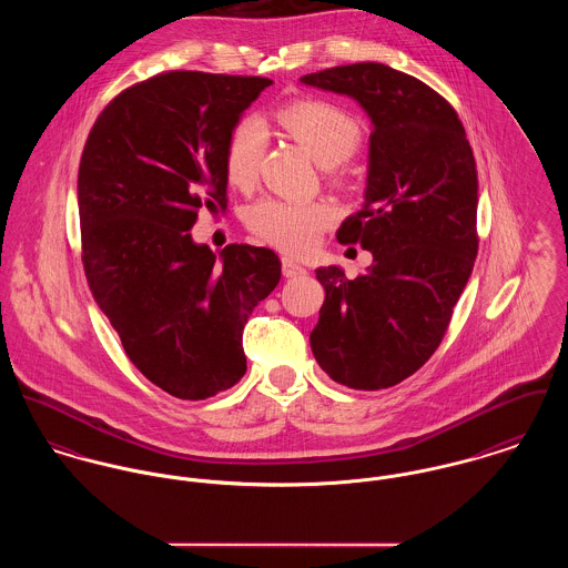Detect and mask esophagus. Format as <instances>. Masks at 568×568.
I'll return each mask as SVG.
<instances>
[{"label": "esophagus", "instance_id": "34e87169", "mask_svg": "<svg viewBox=\"0 0 568 568\" xmlns=\"http://www.w3.org/2000/svg\"><path fill=\"white\" fill-rule=\"evenodd\" d=\"M282 275L288 277V280H295V277L306 275V268L291 258H282Z\"/></svg>", "mask_w": 568, "mask_h": 568}]
</instances>
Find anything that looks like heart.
Listing matches in <instances>:
<instances>
[{
	"mask_svg": "<svg viewBox=\"0 0 568 568\" xmlns=\"http://www.w3.org/2000/svg\"><path fill=\"white\" fill-rule=\"evenodd\" d=\"M277 119L325 166L352 158L361 148V123L338 103L300 100L284 105ZM264 148L266 128L258 116H245L232 128L223 155L232 186L250 189L256 182ZM334 221L336 207L329 202L264 197L245 212L247 227L286 254H308Z\"/></svg>",
	"mask_w": 568,
	"mask_h": 568,
	"instance_id": "1",
	"label": "heart"
}]
</instances>
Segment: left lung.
Here are the masks:
<instances>
[{"label": "left lung", "instance_id": "8db88e82", "mask_svg": "<svg viewBox=\"0 0 568 568\" xmlns=\"http://www.w3.org/2000/svg\"><path fill=\"white\" fill-rule=\"evenodd\" d=\"M368 112L366 202L336 232L373 254L349 280L316 268L325 288L310 334L318 366L338 384L379 390L410 377L438 349L477 256V169L454 105L413 75L356 62L302 78Z\"/></svg>", "mask_w": 568, "mask_h": 568}]
</instances>
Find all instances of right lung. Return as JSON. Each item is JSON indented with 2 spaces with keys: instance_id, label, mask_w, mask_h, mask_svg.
<instances>
[{
  "instance_id": "right-lung-1",
  "label": "right lung",
  "mask_w": 568,
  "mask_h": 568,
  "mask_svg": "<svg viewBox=\"0 0 568 568\" xmlns=\"http://www.w3.org/2000/svg\"><path fill=\"white\" fill-rule=\"evenodd\" d=\"M260 75L164 71L121 91L87 139L78 206L93 297L132 364L178 399L247 371L243 327L280 282L275 252L195 245L200 207L227 204L225 143L271 87Z\"/></svg>"
}]
</instances>
